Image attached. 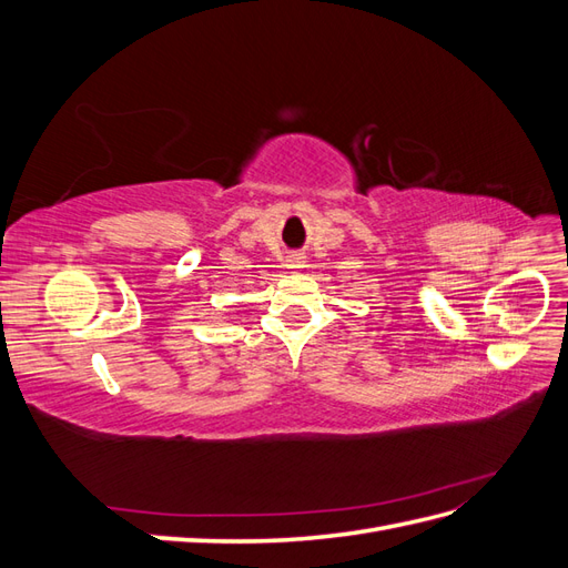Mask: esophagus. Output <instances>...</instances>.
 <instances>
[{
  "label": "esophagus",
  "instance_id": "34e87169",
  "mask_svg": "<svg viewBox=\"0 0 568 568\" xmlns=\"http://www.w3.org/2000/svg\"><path fill=\"white\" fill-rule=\"evenodd\" d=\"M303 265H305V257L301 253H294V255L286 257V267L288 270H301Z\"/></svg>",
  "mask_w": 568,
  "mask_h": 568
}]
</instances>
